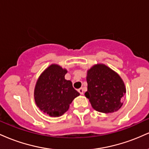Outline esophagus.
<instances>
[{"label":"esophagus","mask_w":149,"mask_h":149,"mask_svg":"<svg viewBox=\"0 0 149 149\" xmlns=\"http://www.w3.org/2000/svg\"><path fill=\"white\" fill-rule=\"evenodd\" d=\"M78 92H79V93L80 94V95H83V88L78 89Z\"/></svg>","instance_id":"34e87169"}]
</instances>
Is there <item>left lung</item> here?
Instances as JSON below:
<instances>
[{
  "label": "left lung",
  "instance_id": "8db88e82",
  "mask_svg": "<svg viewBox=\"0 0 149 149\" xmlns=\"http://www.w3.org/2000/svg\"><path fill=\"white\" fill-rule=\"evenodd\" d=\"M88 91L85 93L97 111L110 113L123 106L126 93L125 83L116 71L104 64H97L87 71Z\"/></svg>",
  "mask_w": 149,
  "mask_h": 149
}]
</instances>
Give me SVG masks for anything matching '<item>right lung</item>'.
<instances>
[{"instance_id": "right-lung-1", "label": "right lung", "mask_w": 149, "mask_h": 149, "mask_svg": "<svg viewBox=\"0 0 149 149\" xmlns=\"http://www.w3.org/2000/svg\"><path fill=\"white\" fill-rule=\"evenodd\" d=\"M67 70L52 64L38 78L34 88L36 104L51 117H59L69 110L70 104L80 94L72 83L65 79Z\"/></svg>"}]
</instances>
